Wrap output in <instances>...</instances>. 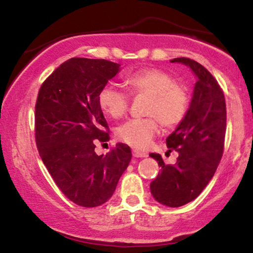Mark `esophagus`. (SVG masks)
<instances>
[{
  "label": "esophagus",
  "mask_w": 253,
  "mask_h": 253,
  "mask_svg": "<svg viewBox=\"0 0 253 253\" xmlns=\"http://www.w3.org/2000/svg\"><path fill=\"white\" fill-rule=\"evenodd\" d=\"M132 155L134 158H147V153H145V152H141V151H138V150H133Z\"/></svg>",
  "instance_id": "esophagus-1"
}]
</instances>
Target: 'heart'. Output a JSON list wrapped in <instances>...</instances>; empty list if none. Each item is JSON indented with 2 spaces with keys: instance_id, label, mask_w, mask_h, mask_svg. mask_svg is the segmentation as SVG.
<instances>
[{
  "instance_id": "1",
  "label": "heart",
  "mask_w": 253,
  "mask_h": 253,
  "mask_svg": "<svg viewBox=\"0 0 253 253\" xmlns=\"http://www.w3.org/2000/svg\"><path fill=\"white\" fill-rule=\"evenodd\" d=\"M126 84L134 96H146V119H132L119 126L117 138L130 146L146 148L159 133L160 123L167 129L175 127L184 119L189 105L185 88L174 78L157 69H144L130 75ZM98 102L102 112L112 119L126 115L129 95L112 84L100 89Z\"/></svg>"
}]
</instances>
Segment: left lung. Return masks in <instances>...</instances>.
Returning a JSON list of instances; mask_svg holds the SVG:
<instances>
[{
    "label": "left lung",
    "instance_id": "obj_1",
    "mask_svg": "<svg viewBox=\"0 0 253 253\" xmlns=\"http://www.w3.org/2000/svg\"><path fill=\"white\" fill-rule=\"evenodd\" d=\"M191 69L196 84L184 119L166 139L169 151L178 153L175 165H165L151 153L161 170L151 183L153 198L161 205L179 207L198 197L212 179L223 153L226 101L215 78L198 62L185 57L170 60Z\"/></svg>",
    "mask_w": 253,
    "mask_h": 253
}]
</instances>
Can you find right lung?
I'll use <instances>...</instances> for the list:
<instances>
[{
  "label": "right lung",
  "instance_id": "1",
  "mask_svg": "<svg viewBox=\"0 0 253 253\" xmlns=\"http://www.w3.org/2000/svg\"><path fill=\"white\" fill-rule=\"evenodd\" d=\"M120 71L119 63L74 57L44 81L38 94L39 154L58 189L79 206L105 204L132 158L122 143L107 155L94 152L96 143L109 140L99 92Z\"/></svg>",
  "mask_w": 253,
  "mask_h": 253
}]
</instances>
